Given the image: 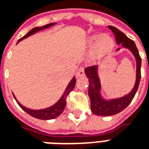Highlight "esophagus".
<instances>
[{
	"mask_svg": "<svg viewBox=\"0 0 149 149\" xmlns=\"http://www.w3.org/2000/svg\"><path fill=\"white\" fill-rule=\"evenodd\" d=\"M77 77H81L84 76V67H80V69H78L77 72Z\"/></svg>",
	"mask_w": 149,
	"mask_h": 149,
	"instance_id": "34e87169",
	"label": "esophagus"
}]
</instances>
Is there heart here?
Returning <instances> with one entry per match:
<instances>
[{
    "instance_id": "heart-1",
    "label": "heart",
    "mask_w": 149,
    "mask_h": 149,
    "mask_svg": "<svg viewBox=\"0 0 149 149\" xmlns=\"http://www.w3.org/2000/svg\"><path fill=\"white\" fill-rule=\"evenodd\" d=\"M88 46H93L91 51V57L94 60H100L111 52L114 47V42L111 35H93L88 39Z\"/></svg>"
}]
</instances>
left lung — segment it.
<instances>
[{
    "instance_id": "8db88e82",
    "label": "left lung",
    "mask_w": 149,
    "mask_h": 149,
    "mask_svg": "<svg viewBox=\"0 0 149 149\" xmlns=\"http://www.w3.org/2000/svg\"><path fill=\"white\" fill-rule=\"evenodd\" d=\"M109 28L114 33L118 45H121L122 47L128 49L130 51L136 59V80L133 88L127 95L119 98L106 100L101 94V83L99 77V66L94 65L86 68L84 70L87 77L88 78V95L91 100V110L92 113L98 116H111L119 113L125 108L133 100L136 91L139 87L141 80V58L140 57L138 49L136 44L133 40L113 26H109ZM120 48H118L116 51H118Z\"/></svg>"
}]
</instances>
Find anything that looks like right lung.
<instances>
[{
    "instance_id": "right-lung-1",
    "label": "right lung",
    "mask_w": 149,
    "mask_h": 149,
    "mask_svg": "<svg viewBox=\"0 0 149 149\" xmlns=\"http://www.w3.org/2000/svg\"><path fill=\"white\" fill-rule=\"evenodd\" d=\"M56 23H50L49 24H47V25H45V26H42V27H35V28H33L29 32L27 33V35H24L23 38H21L20 39H19V41L17 42V43L19 42L20 41H22L24 38H27V37H29L31 35H34L35 33L38 32V31H42L44 29H47V28H49V27H52L54 25H55ZM75 84H76V77H73L72 79L70 80V82L69 83L68 86L66 87L65 90L64 91L63 95H61L60 99L58 100V101L56 103H54V105L50 106L49 107H47V108H44V109H39V110H33V109H30L27 108L26 107H24L20 103V102H19L17 99L16 98V96L14 95L13 94V96L15 98V100L17 102V103L19 104V106L21 107L23 110H24L26 113H27L28 114H30L31 116L34 117L35 118H38V119H41V120H50V119H54L56 118L57 117H58L60 115L63 111L65 110V107L66 106V98L67 96L69 95V92L72 90V89L74 88Z\"/></svg>"
}]
</instances>
